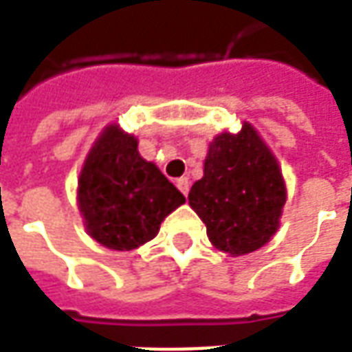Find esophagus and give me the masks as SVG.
<instances>
[{
    "label": "esophagus",
    "instance_id": "obj_1",
    "mask_svg": "<svg viewBox=\"0 0 352 352\" xmlns=\"http://www.w3.org/2000/svg\"><path fill=\"white\" fill-rule=\"evenodd\" d=\"M177 188L181 190L184 196H186V194H188V190H190V181H188V179H186V177H181V179L177 181Z\"/></svg>",
    "mask_w": 352,
    "mask_h": 352
}]
</instances>
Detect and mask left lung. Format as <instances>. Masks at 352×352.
<instances>
[{"label": "left lung", "instance_id": "1", "mask_svg": "<svg viewBox=\"0 0 352 352\" xmlns=\"http://www.w3.org/2000/svg\"><path fill=\"white\" fill-rule=\"evenodd\" d=\"M188 203L222 252L244 256L270 241L285 205V184L274 155L252 124L214 138Z\"/></svg>", "mask_w": 352, "mask_h": 352}]
</instances>
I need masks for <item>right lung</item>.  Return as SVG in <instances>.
Masks as SVG:
<instances>
[{
	"label": "right lung",
	"instance_id": "1",
	"mask_svg": "<svg viewBox=\"0 0 352 352\" xmlns=\"http://www.w3.org/2000/svg\"><path fill=\"white\" fill-rule=\"evenodd\" d=\"M78 203L89 235L106 248L123 252L155 239L184 196L140 156L136 138L111 124L85 160Z\"/></svg>",
	"mask_w": 352,
	"mask_h": 352
}]
</instances>
